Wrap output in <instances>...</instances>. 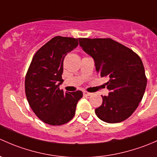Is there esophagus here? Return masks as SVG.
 I'll return each instance as SVG.
<instances>
[{
	"label": "esophagus",
	"mask_w": 157,
	"mask_h": 157,
	"mask_svg": "<svg viewBox=\"0 0 157 157\" xmlns=\"http://www.w3.org/2000/svg\"><path fill=\"white\" fill-rule=\"evenodd\" d=\"M83 94L85 95V96H91L92 94L89 93V92H87V91H83Z\"/></svg>",
	"instance_id": "1"
}]
</instances>
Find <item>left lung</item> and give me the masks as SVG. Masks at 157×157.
I'll return each mask as SVG.
<instances>
[{
  "instance_id": "left-lung-1",
  "label": "left lung",
  "mask_w": 157,
  "mask_h": 157,
  "mask_svg": "<svg viewBox=\"0 0 157 157\" xmlns=\"http://www.w3.org/2000/svg\"><path fill=\"white\" fill-rule=\"evenodd\" d=\"M79 45L94 61L101 77H107L109 90L102 96L103 103L95 109L100 119L118 123L131 116L143 98L147 78L138 54L110 38H78Z\"/></svg>"
}]
</instances>
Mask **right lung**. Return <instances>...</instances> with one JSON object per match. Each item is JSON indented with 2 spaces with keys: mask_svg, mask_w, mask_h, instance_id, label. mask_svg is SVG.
Instances as JSON below:
<instances>
[{
  "mask_svg": "<svg viewBox=\"0 0 157 157\" xmlns=\"http://www.w3.org/2000/svg\"><path fill=\"white\" fill-rule=\"evenodd\" d=\"M78 44V38L54 37L34 55L26 73L25 90L29 106L48 125H61L70 121L83 96L81 90L59 89L63 82L64 57Z\"/></svg>",
  "mask_w": 157,
  "mask_h": 157,
  "instance_id": "right-lung-1",
  "label": "right lung"
}]
</instances>
